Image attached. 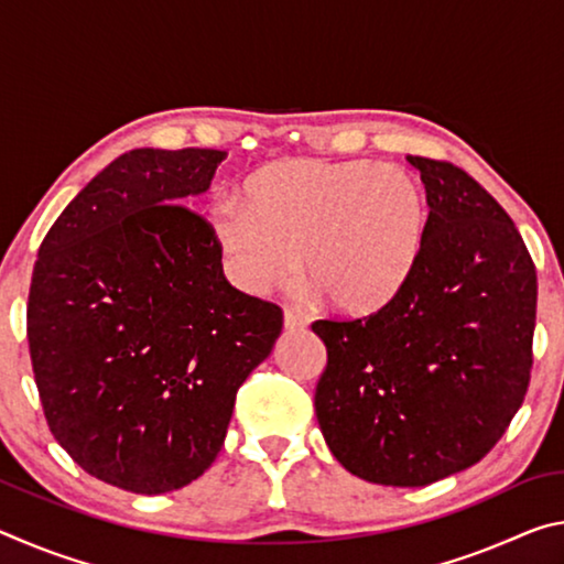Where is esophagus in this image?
Returning a JSON list of instances; mask_svg holds the SVG:
<instances>
[{
  "label": "esophagus",
  "instance_id": "34e87169",
  "mask_svg": "<svg viewBox=\"0 0 564 564\" xmlns=\"http://www.w3.org/2000/svg\"><path fill=\"white\" fill-rule=\"evenodd\" d=\"M305 326H308V321H305V316L303 313H299V311H285L283 313V328L285 330H303Z\"/></svg>",
  "mask_w": 564,
  "mask_h": 564
}]
</instances>
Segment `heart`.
Returning a JSON list of instances; mask_svg holds the SVG:
<instances>
[{"instance_id":"obj_1","label":"heart","mask_w":564,"mask_h":564,"mask_svg":"<svg viewBox=\"0 0 564 564\" xmlns=\"http://www.w3.org/2000/svg\"><path fill=\"white\" fill-rule=\"evenodd\" d=\"M216 196L208 231L238 291L263 295L301 271L343 318L386 311L423 261L431 206L415 174L373 159L275 161Z\"/></svg>"}]
</instances>
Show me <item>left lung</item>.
<instances>
[{"label":"left lung","instance_id":"1","mask_svg":"<svg viewBox=\"0 0 564 564\" xmlns=\"http://www.w3.org/2000/svg\"><path fill=\"white\" fill-rule=\"evenodd\" d=\"M431 228L386 311L316 321L328 352L316 417L348 473L423 488L488 455L530 383L538 273L505 208L463 169L408 156Z\"/></svg>","mask_w":564,"mask_h":564}]
</instances>
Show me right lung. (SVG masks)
<instances>
[{
	"label": "right lung",
	"mask_w": 564,
	"mask_h": 564,
	"mask_svg": "<svg viewBox=\"0 0 564 564\" xmlns=\"http://www.w3.org/2000/svg\"><path fill=\"white\" fill-rule=\"evenodd\" d=\"M224 151L131 149L76 194L36 253L26 338L46 423L74 463L139 495L216 460L279 305L226 281L188 198Z\"/></svg>",
	"instance_id": "add662e5"
}]
</instances>
